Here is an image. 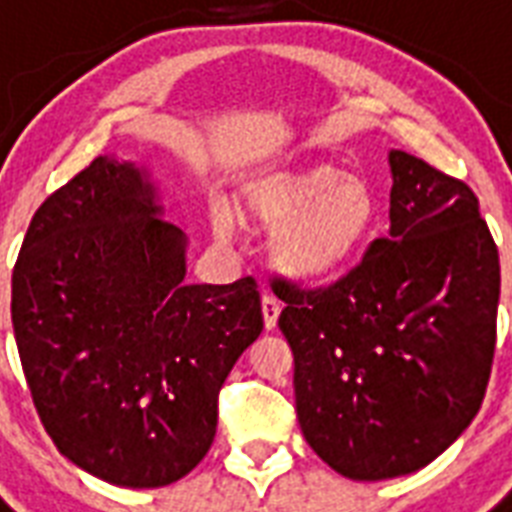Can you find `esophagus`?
<instances>
[{
  "instance_id": "esophagus-1",
  "label": "esophagus",
  "mask_w": 512,
  "mask_h": 512,
  "mask_svg": "<svg viewBox=\"0 0 512 512\" xmlns=\"http://www.w3.org/2000/svg\"><path fill=\"white\" fill-rule=\"evenodd\" d=\"M279 313H281L279 300H276L271 292H265V295H263V324H265V329H268V332H271V329H276Z\"/></svg>"
}]
</instances>
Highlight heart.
Returning a JSON list of instances; mask_svg holds the SVG:
<instances>
[{"instance_id":"1","label":"heart","mask_w":512,"mask_h":512,"mask_svg":"<svg viewBox=\"0 0 512 512\" xmlns=\"http://www.w3.org/2000/svg\"><path fill=\"white\" fill-rule=\"evenodd\" d=\"M244 217L273 233L271 260L287 279L321 284L364 255L377 225V199L361 177L321 162L252 185ZM217 231L225 236L228 225Z\"/></svg>"}]
</instances>
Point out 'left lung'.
Segmentation results:
<instances>
[{
  "instance_id": "left-lung-1",
  "label": "left lung",
  "mask_w": 512,
  "mask_h": 512,
  "mask_svg": "<svg viewBox=\"0 0 512 512\" xmlns=\"http://www.w3.org/2000/svg\"><path fill=\"white\" fill-rule=\"evenodd\" d=\"M388 164V236L327 289L273 281L300 430L353 481L446 452L481 409L497 342L500 255L476 193L404 151Z\"/></svg>"
}]
</instances>
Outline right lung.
I'll return each mask as SVG.
<instances>
[{"label":"right lung","instance_id":"right-lung-1","mask_svg":"<svg viewBox=\"0 0 512 512\" xmlns=\"http://www.w3.org/2000/svg\"><path fill=\"white\" fill-rule=\"evenodd\" d=\"M138 164L98 156L44 199L12 271V329L63 457L127 489L188 476L217 393L263 332L252 276L185 284V236Z\"/></svg>","mask_w":512,"mask_h":512}]
</instances>
